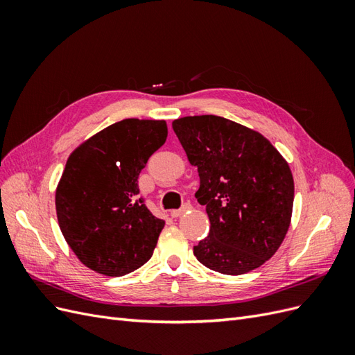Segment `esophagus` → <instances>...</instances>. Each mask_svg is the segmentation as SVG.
<instances>
[{
    "instance_id": "esophagus-1",
    "label": "esophagus",
    "mask_w": 355,
    "mask_h": 355,
    "mask_svg": "<svg viewBox=\"0 0 355 355\" xmlns=\"http://www.w3.org/2000/svg\"><path fill=\"white\" fill-rule=\"evenodd\" d=\"M189 209H191V204H189V202H185L184 206H182L179 210H173L170 214H171V218H179V216H182V214H184L185 211H188Z\"/></svg>"
}]
</instances>
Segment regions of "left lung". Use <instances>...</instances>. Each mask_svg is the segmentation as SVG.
Segmentation results:
<instances>
[{
	"mask_svg": "<svg viewBox=\"0 0 355 355\" xmlns=\"http://www.w3.org/2000/svg\"><path fill=\"white\" fill-rule=\"evenodd\" d=\"M171 125L198 170L196 198L210 220L196 257L227 275L259 268L282 245L292 220L295 184L287 161L261 133L223 116H184Z\"/></svg>",
	"mask_w": 355,
	"mask_h": 355,
	"instance_id": "obj_1",
	"label": "left lung"
}]
</instances>
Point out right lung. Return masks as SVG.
<instances>
[{
	"instance_id": "1",
	"label": "right lung",
	"mask_w": 355,
	"mask_h": 355,
	"mask_svg": "<svg viewBox=\"0 0 355 355\" xmlns=\"http://www.w3.org/2000/svg\"><path fill=\"white\" fill-rule=\"evenodd\" d=\"M166 139L164 120L127 118L69 155L56 188L58 222L90 270L121 277L151 259L164 220L137 197V178Z\"/></svg>"
}]
</instances>
